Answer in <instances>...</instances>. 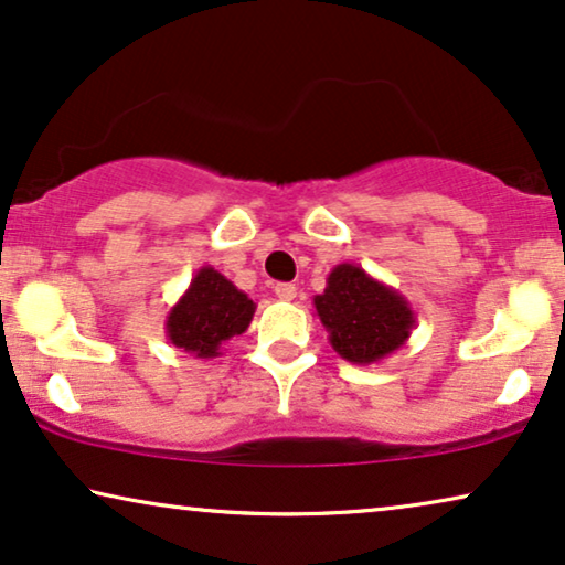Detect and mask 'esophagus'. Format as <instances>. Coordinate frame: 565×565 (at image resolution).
<instances>
[{
	"mask_svg": "<svg viewBox=\"0 0 565 565\" xmlns=\"http://www.w3.org/2000/svg\"><path fill=\"white\" fill-rule=\"evenodd\" d=\"M275 296L280 298V300H292V298H296V285H290V282H277V285H275Z\"/></svg>",
	"mask_w": 565,
	"mask_h": 565,
	"instance_id": "1",
	"label": "esophagus"
}]
</instances>
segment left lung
<instances>
[{"instance_id":"1","label":"left lung","mask_w":565,"mask_h":565,"mask_svg":"<svg viewBox=\"0 0 565 565\" xmlns=\"http://www.w3.org/2000/svg\"><path fill=\"white\" fill-rule=\"evenodd\" d=\"M313 308L329 344L352 365H373L406 344L416 313L396 288L375 280L354 262L331 269L327 288L313 296Z\"/></svg>"}]
</instances>
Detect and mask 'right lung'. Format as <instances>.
<instances>
[{
  "mask_svg": "<svg viewBox=\"0 0 565 565\" xmlns=\"http://www.w3.org/2000/svg\"><path fill=\"white\" fill-rule=\"evenodd\" d=\"M254 311L257 303L244 290L215 267L205 265L192 277L182 298L169 308L167 339L198 360L221 358L223 344L249 329Z\"/></svg>",
  "mask_w": 565,
  "mask_h": 565,
  "instance_id": "obj_1",
  "label": "right lung"
}]
</instances>
